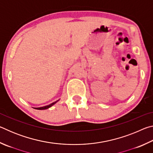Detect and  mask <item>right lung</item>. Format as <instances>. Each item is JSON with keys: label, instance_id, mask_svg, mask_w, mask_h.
<instances>
[{"label": "right lung", "instance_id": "1", "mask_svg": "<svg viewBox=\"0 0 153 153\" xmlns=\"http://www.w3.org/2000/svg\"><path fill=\"white\" fill-rule=\"evenodd\" d=\"M58 100H56V101H55V102H53V103H51V104H50V105H47V106H45V107H38V108H35L36 109H38V110H44V109H46V108H48L49 107H52V106H53L54 104H55V103L58 101Z\"/></svg>", "mask_w": 153, "mask_h": 153}]
</instances>
